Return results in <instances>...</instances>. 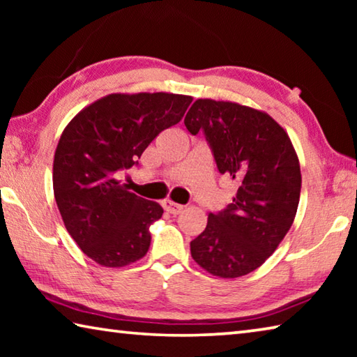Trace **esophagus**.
Here are the masks:
<instances>
[{
	"mask_svg": "<svg viewBox=\"0 0 357 357\" xmlns=\"http://www.w3.org/2000/svg\"><path fill=\"white\" fill-rule=\"evenodd\" d=\"M162 204H164V209L167 211V213H170V214H173V215H178V214L181 213V211L184 209L183 204L173 203V202H170V200H165Z\"/></svg>",
	"mask_w": 357,
	"mask_h": 357,
	"instance_id": "esophagus-1",
	"label": "esophagus"
}]
</instances>
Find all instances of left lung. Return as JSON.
Returning <instances> with one entry per match:
<instances>
[{
	"instance_id": "obj_1",
	"label": "left lung",
	"mask_w": 357,
	"mask_h": 357,
	"mask_svg": "<svg viewBox=\"0 0 357 357\" xmlns=\"http://www.w3.org/2000/svg\"><path fill=\"white\" fill-rule=\"evenodd\" d=\"M184 124L192 135L203 132L217 170L239 185L190 243L192 258L223 279L249 274L273 255L298 211L301 168L291 140L269 114L233 102L198 99Z\"/></svg>"
}]
</instances>
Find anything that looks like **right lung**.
Returning <instances> with one entry per match:
<instances>
[{"label":"right lung","instance_id":"1","mask_svg":"<svg viewBox=\"0 0 357 357\" xmlns=\"http://www.w3.org/2000/svg\"><path fill=\"white\" fill-rule=\"evenodd\" d=\"M190 96L110 94L64 129L53 162V192L72 239L96 263L128 266L146 255L149 227L164 209L116 179L138 165L154 138L183 119Z\"/></svg>","mask_w":357,"mask_h":357}]
</instances>
